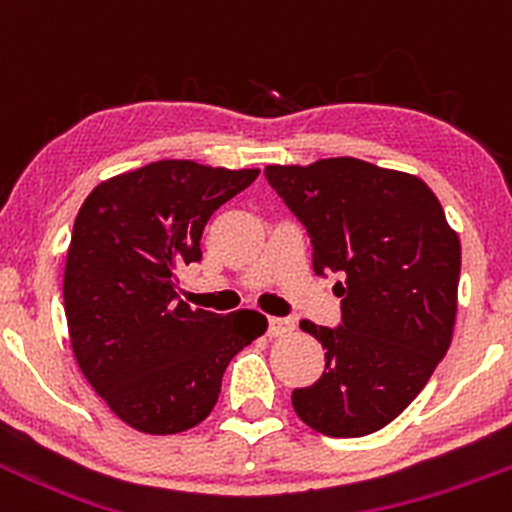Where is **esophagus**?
Masks as SVG:
<instances>
[{"mask_svg": "<svg viewBox=\"0 0 512 512\" xmlns=\"http://www.w3.org/2000/svg\"><path fill=\"white\" fill-rule=\"evenodd\" d=\"M296 328V321L293 318H268V336L278 338V336H286Z\"/></svg>", "mask_w": 512, "mask_h": 512, "instance_id": "esophagus-1", "label": "esophagus"}]
</instances>
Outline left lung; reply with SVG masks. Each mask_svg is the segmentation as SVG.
<instances>
[{
  "instance_id": "8db88e82",
  "label": "left lung",
  "mask_w": 512,
  "mask_h": 512,
  "mask_svg": "<svg viewBox=\"0 0 512 512\" xmlns=\"http://www.w3.org/2000/svg\"><path fill=\"white\" fill-rule=\"evenodd\" d=\"M268 184L306 226L313 271L338 273L341 326L301 321L326 371L296 388L293 411L331 438H361L401 416L453 338L460 239L426 181L353 156L266 166Z\"/></svg>"
}]
</instances>
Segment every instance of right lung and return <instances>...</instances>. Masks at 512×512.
I'll return each mask as SVG.
<instances>
[{
	"instance_id": "add662e5",
	"label": "right lung",
	"mask_w": 512,
	"mask_h": 512,
	"mask_svg": "<svg viewBox=\"0 0 512 512\" xmlns=\"http://www.w3.org/2000/svg\"><path fill=\"white\" fill-rule=\"evenodd\" d=\"M164 159L101 181L79 209L64 268L74 358L116 418L149 435L199 426L231 358L263 336L261 313L229 316L179 301V268L201 258L214 211L256 181Z\"/></svg>"
}]
</instances>
